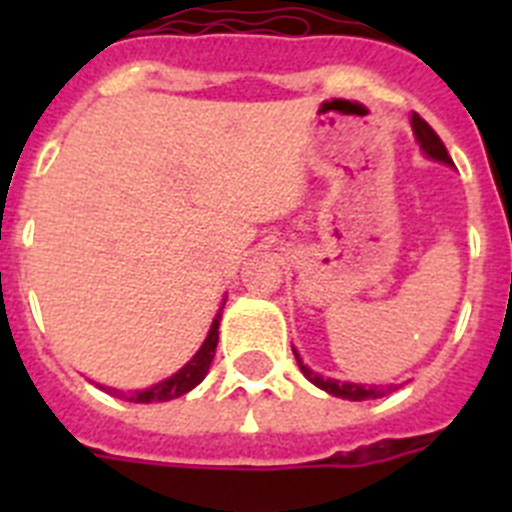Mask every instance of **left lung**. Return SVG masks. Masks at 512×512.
Masks as SVG:
<instances>
[{
	"label": "left lung",
	"mask_w": 512,
	"mask_h": 512,
	"mask_svg": "<svg viewBox=\"0 0 512 512\" xmlns=\"http://www.w3.org/2000/svg\"><path fill=\"white\" fill-rule=\"evenodd\" d=\"M410 125H413L415 140H418L420 151H423L425 156L431 158V161H438V164L454 166V161H451L449 151H446V146L441 143V138L433 133V128L423 120V117L413 115L410 117ZM292 351H295V359H297V366H300V372L305 374V377L310 379L315 387H320V390H325L328 395H333V397H343V400H351V402L377 400V397L390 395V392H395L397 387H402V384H356V382H341V379L320 377L318 372H312L310 366L300 359V354H297L295 346H292Z\"/></svg>",
	"instance_id": "1"
}]
</instances>
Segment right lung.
Here are the masks:
<instances>
[{"label":"right lung","mask_w":512,"mask_h":512,"mask_svg":"<svg viewBox=\"0 0 512 512\" xmlns=\"http://www.w3.org/2000/svg\"><path fill=\"white\" fill-rule=\"evenodd\" d=\"M220 318H223V307L217 310L215 320H212L210 330H207V338L202 341L200 351H197V354H194L182 369H179V372L171 374L169 379H161L158 384H151V387H146V390H135L130 392V395H125L122 390H115V387H104V384H97V387L102 392H107V395L120 397V400H128V402H169V400H176V397L187 395V392L194 390V387L207 377V372H210V364L212 359H215Z\"/></svg>","instance_id":"right-lung-1"}]
</instances>
